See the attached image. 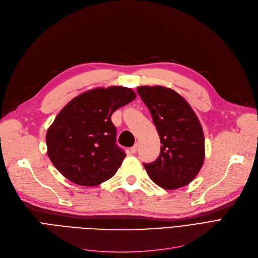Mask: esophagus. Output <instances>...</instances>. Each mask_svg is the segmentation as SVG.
I'll return each instance as SVG.
<instances>
[{"mask_svg": "<svg viewBox=\"0 0 258 258\" xmlns=\"http://www.w3.org/2000/svg\"><path fill=\"white\" fill-rule=\"evenodd\" d=\"M137 150H138V143H136L134 146H132L130 151H131L132 154H136V153H137Z\"/></svg>", "mask_w": 258, "mask_h": 258, "instance_id": "1", "label": "esophagus"}]
</instances>
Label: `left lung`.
<instances>
[{"label": "left lung", "mask_w": 258, "mask_h": 258, "mask_svg": "<svg viewBox=\"0 0 258 258\" xmlns=\"http://www.w3.org/2000/svg\"><path fill=\"white\" fill-rule=\"evenodd\" d=\"M137 92L152 114L162 144L158 159L143 164L147 174L164 189L188 185L205 159L204 133L196 113L169 88L142 86Z\"/></svg>", "instance_id": "obj_1"}]
</instances>
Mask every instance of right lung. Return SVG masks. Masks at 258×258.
<instances>
[{
    "mask_svg": "<svg viewBox=\"0 0 258 258\" xmlns=\"http://www.w3.org/2000/svg\"><path fill=\"white\" fill-rule=\"evenodd\" d=\"M135 98L130 88H96L62 108L48 128L46 143L49 159L63 177L81 186L113 177L126 155L116 144L111 116Z\"/></svg>",
    "mask_w": 258,
    "mask_h": 258,
    "instance_id": "right-lung-1",
    "label": "right lung"
}]
</instances>
